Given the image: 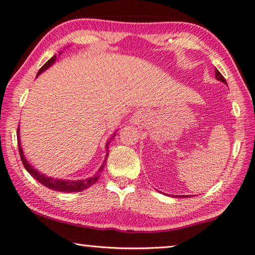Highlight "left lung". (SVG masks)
Here are the masks:
<instances>
[{
	"label": "left lung",
	"mask_w": 255,
	"mask_h": 255,
	"mask_svg": "<svg viewBox=\"0 0 255 255\" xmlns=\"http://www.w3.org/2000/svg\"><path fill=\"white\" fill-rule=\"evenodd\" d=\"M215 73H216V79H217V80H220V81H222V82H224V83H226V80H225V78L223 77V74H222V73H220L218 70H217V69H216V71H215ZM182 197H183V195H181V197H179V198H182ZM183 198H185V197H183Z\"/></svg>",
	"instance_id": "left-lung-1"
}]
</instances>
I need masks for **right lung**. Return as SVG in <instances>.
I'll list each match as a JSON object with an SVG mask.
<instances>
[{
	"label": "right lung",
	"instance_id": "add662e5",
	"mask_svg": "<svg viewBox=\"0 0 255 255\" xmlns=\"http://www.w3.org/2000/svg\"><path fill=\"white\" fill-rule=\"evenodd\" d=\"M56 61V55H54L51 60H48L46 63L41 66L40 70L38 71V73H37V76H39L41 72H44L46 69H48L49 66H51L54 62ZM18 134H16V137H18V147H19V153H20V158H21L22 160V164L24 166V168L27 169V172L31 175V176L37 179L39 183H41L44 186L48 187V189L54 190V191H58V192H66V193H71V192H81L83 190L88 189L91 185H94L96 182L98 181V178L100 176V172H102V169L105 167V161L103 162V165L100 166L99 170L97 172V174L94 175L93 177H89V178H86V179H78V181H65V179H57V178H53V177H49V176H46V175L39 173L38 170L36 168H33V167L29 164L27 161L26 157L23 155V151H22V148H21V142H20V136H19V127H18ZM115 136V133L112 135V137L110 140H108V142L106 143V149H108V144H110V141L113 139V137ZM108 156V151H107V155Z\"/></svg>",
	"mask_w": 255,
	"mask_h": 255
}]
</instances>
